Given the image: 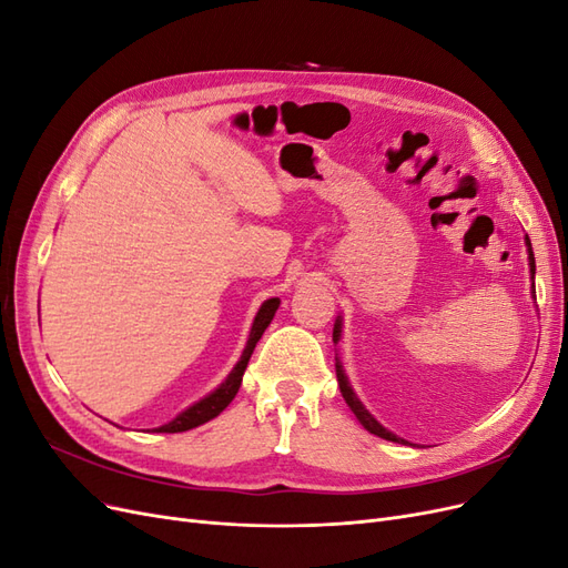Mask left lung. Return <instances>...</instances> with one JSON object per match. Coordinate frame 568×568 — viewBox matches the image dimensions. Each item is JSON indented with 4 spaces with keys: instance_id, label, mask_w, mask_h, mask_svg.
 I'll use <instances>...</instances> for the list:
<instances>
[{
    "instance_id": "8db88e82",
    "label": "left lung",
    "mask_w": 568,
    "mask_h": 568,
    "mask_svg": "<svg viewBox=\"0 0 568 568\" xmlns=\"http://www.w3.org/2000/svg\"><path fill=\"white\" fill-rule=\"evenodd\" d=\"M526 246H528V265H530V280H532V277H536V257H532V248H530V239L528 236H526ZM532 294H536V291H532ZM338 338H341V317L334 324V343H338ZM336 379H338V388H341L343 400H346V405L351 407V412L357 417V422L363 424L369 434L379 436V438H386V440H393V443H407V440L398 438L395 434H390L388 428H384L379 422H376L369 415V412L365 409V405L357 400V395L353 393V388L348 384V376H346V372H343V365L338 363V357H336Z\"/></svg>"
}]
</instances>
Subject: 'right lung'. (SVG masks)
Returning a JSON list of instances; mask_svg holds the SVG:
<instances>
[{
  "label": "right lung",
  "mask_w": 568,
  "mask_h": 568,
  "mask_svg": "<svg viewBox=\"0 0 568 568\" xmlns=\"http://www.w3.org/2000/svg\"><path fill=\"white\" fill-rule=\"evenodd\" d=\"M277 307H280V298H270V301H265L261 305V311H257V315L253 320L251 334H248V341H246V348H244L242 357H239V363L234 365V369L230 372L227 379L222 382L213 393L205 395V398H201L192 407H186L184 412H180V415L173 422H168V424H163L159 428H153V432H159V434H180V432H189V428H196V426H201L205 422H211L213 417H217L220 412L234 400L239 386H242V376L246 372V365H248V359L253 355L255 343L261 341V336L270 326L274 313H277Z\"/></svg>",
  "instance_id": "1"
}]
</instances>
